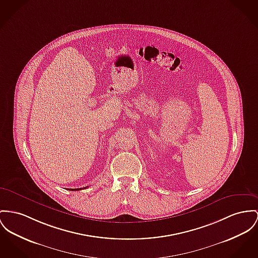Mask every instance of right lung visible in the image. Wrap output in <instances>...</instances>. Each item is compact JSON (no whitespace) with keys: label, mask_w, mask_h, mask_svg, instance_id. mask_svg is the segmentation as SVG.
I'll return each instance as SVG.
<instances>
[{"label":"right lung","mask_w":258,"mask_h":258,"mask_svg":"<svg viewBox=\"0 0 258 258\" xmlns=\"http://www.w3.org/2000/svg\"><path fill=\"white\" fill-rule=\"evenodd\" d=\"M87 187H85V188H80V189H70V190H79V189H86Z\"/></svg>","instance_id":"add662e5"}]
</instances>
